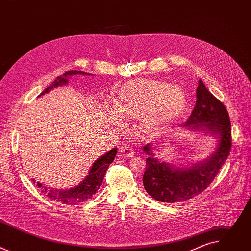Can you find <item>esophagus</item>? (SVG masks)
<instances>
[{
	"instance_id": "1",
	"label": "esophagus",
	"mask_w": 251,
	"mask_h": 251,
	"mask_svg": "<svg viewBox=\"0 0 251 251\" xmlns=\"http://www.w3.org/2000/svg\"><path fill=\"white\" fill-rule=\"evenodd\" d=\"M118 154H119V156L122 157V158H130V157L133 156L134 151H133L131 148L124 146V147H121V148L119 149V153H118Z\"/></svg>"
}]
</instances>
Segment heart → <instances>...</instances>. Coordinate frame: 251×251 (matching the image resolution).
Instances as JSON below:
<instances>
[{
    "label": "heart",
    "mask_w": 251,
    "mask_h": 251,
    "mask_svg": "<svg viewBox=\"0 0 251 251\" xmlns=\"http://www.w3.org/2000/svg\"><path fill=\"white\" fill-rule=\"evenodd\" d=\"M186 95L178 86L153 79H135L126 83L113 101L110 117L116 125L121 118L140 119L146 130L170 124L184 109Z\"/></svg>",
    "instance_id": "obj_1"
}]
</instances>
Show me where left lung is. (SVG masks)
Masks as SVG:
<instances>
[{"label":"left lung","mask_w":251,"mask_h":251,"mask_svg":"<svg viewBox=\"0 0 251 251\" xmlns=\"http://www.w3.org/2000/svg\"><path fill=\"white\" fill-rule=\"evenodd\" d=\"M190 129H205L219 137L216 152L205 162L189 169L173 168L154 158L150 144L144 147L149 155L143 184L146 192L162 202H181L201 194L214 180L226 161L231 149V126L226 106L213 96L201 79L197 88V101L194 110L184 125Z\"/></svg>","instance_id":"left-lung-1"}]
</instances>
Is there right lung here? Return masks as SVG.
I'll list each match as a JSON object with an SVG mask.
<instances>
[{"instance_id": "add662e5", "label": "right lung", "mask_w": 251, "mask_h": 251, "mask_svg": "<svg viewBox=\"0 0 251 251\" xmlns=\"http://www.w3.org/2000/svg\"><path fill=\"white\" fill-rule=\"evenodd\" d=\"M75 75H90V74L84 73V71H80V70H68V71H66V73H64L61 76H58L39 96L44 95L45 93L50 91L52 88L66 84L68 82V80H67L68 76H73ZM116 153H117V148H113L112 150H110V152L106 153L105 155H103L99 159H97L93 163L86 177L83 178V181L75 188L61 191V190H55L52 188L50 189L47 186H44L41 183H35L34 180H32V182H33V184L37 185L38 188L41 189V191L44 195H46L50 200H52L56 202H59L61 204H67V205L80 204L81 202L91 199L92 196L94 194H96L98 189L101 187L105 173H106L107 169H108L109 165L115 159Z\"/></svg>"}]
</instances>
